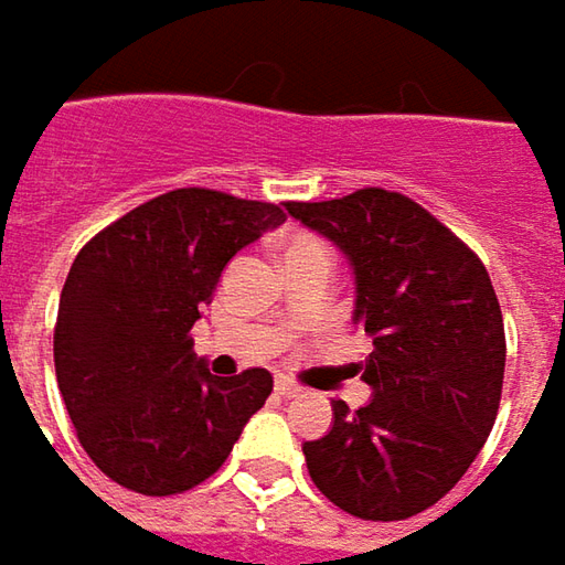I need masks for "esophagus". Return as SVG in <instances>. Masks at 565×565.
<instances>
[{
	"label": "esophagus",
	"mask_w": 565,
	"mask_h": 565,
	"mask_svg": "<svg viewBox=\"0 0 565 565\" xmlns=\"http://www.w3.org/2000/svg\"><path fill=\"white\" fill-rule=\"evenodd\" d=\"M276 393L286 396V399H295V396H301V386L289 377H276Z\"/></svg>",
	"instance_id": "1"
}]
</instances>
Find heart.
Returning a JSON list of instances; mask_svg holds the SVG:
<instances>
[{"instance_id":"heart-1","label":"heart","mask_w":565,"mask_h":565,"mask_svg":"<svg viewBox=\"0 0 565 565\" xmlns=\"http://www.w3.org/2000/svg\"><path fill=\"white\" fill-rule=\"evenodd\" d=\"M305 248H323V245L317 242L315 235H308V232H289V235L282 238V254H292V250Z\"/></svg>"}]
</instances>
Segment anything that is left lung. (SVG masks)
I'll return each mask as SVG.
<instances>
[{
  "label": "left lung",
  "instance_id": "left-lung-1",
  "mask_svg": "<svg viewBox=\"0 0 565 565\" xmlns=\"http://www.w3.org/2000/svg\"><path fill=\"white\" fill-rule=\"evenodd\" d=\"M330 238L355 270V323L374 352L361 380L374 390L308 440L320 493L371 522H396L456 488L497 422L507 337L481 257L399 191L361 188L337 201L286 204Z\"/></svg>",
  "mask_w": 565,
  "mask_h": 565
}]
</instances>
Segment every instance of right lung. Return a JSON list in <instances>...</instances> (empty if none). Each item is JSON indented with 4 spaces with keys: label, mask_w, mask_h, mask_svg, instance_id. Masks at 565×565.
I'll use <instances>...</instances> for the list:
<instances>
[{
    "label": "right lung",
    "mask_w": 565,
    "mask_h": 565,
    "mask_svg": "<svg viewBox=\"0 0 565 565\" xmlns=\"http://www.w3.org/2000/svg\"><path fill=\"white\" fill-rule=\"evenodd\" d=\"M286 210L210 188L135 206L77 250L55 317V380L77 440L121 488L169 497L223 466L270 371L213 377L191 327L238 250Z\"/></svg>",
    "instance_id": "add662e5"
}]
</instances>
